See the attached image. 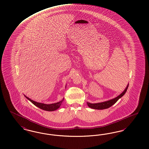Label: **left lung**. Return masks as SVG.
Returning <instances> with one entry per match:
<instances>
[{
  "label": "left lung",
  "instance_id": "obj_1",
  "mask_svg": "<svg viewBox=\"0 0 149 149\" xmlns=\"http://www.w3.org/2000/svg\"><path fill=\"white\" fill-rule=\"evenodd\" d=\"M128 86H129V84H127L124 91L121 94H120L119 96H118L117 97H116L114 99L109 100L108 101L99 102V103H95V104H91V103L87 102V104H88V107L90 108H92L94 109H97V110H102V109H107L109 107H111L112 105H113L114 104H115L116 102V101H118L120 98H121L125 94L127 88H128Z\"/></svg>",
  "mask_w": 149,
  "mask_h": 149
}]
</instances>
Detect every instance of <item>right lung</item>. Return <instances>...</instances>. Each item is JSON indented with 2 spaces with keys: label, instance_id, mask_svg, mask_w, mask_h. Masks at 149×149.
<instances>
[{
  "label": "right lung",
  "instance_id": "obj_1",
  "mask_svg": "<svg viewBox=\"0 0 149 149\" xmlns=\"http://www.w3.org/2000/svg\"><path fill=\"white\" fill-rule=\"evenodd\" d=\"M25 96V97L28 99L30 102H31L34 105H36V107L42 109L44 110L45 111H52L57 110L58 108H59L61 104H62L63 101H64V98L62 100L56 102V103H54V104H43V103H40V102H38L36 101H33L31 99H30V98L28 97L27 96L24 95Z\"/></svg>",
  "mask_w": 149,
  "mask_h": 149
}]
</instances>
